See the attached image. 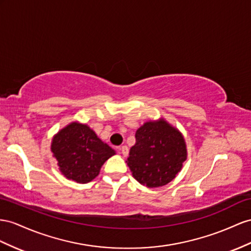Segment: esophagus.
I'll return each mask as SVG.
<instances>
[{"mask_svg": "<svg viewBox=\"0 0 251 251\" xmlns=\"http://www.w3.org/2000/svg\"><path fill=\"white\" fill-rule=\"evenodd\" d=\"M121 153L123 155L124 157H126L128 155V147L126 145H123L121 147Z\"/></svg>", "mask_w": 251, "mask_h": 251, "instance_id": "34e87169", "label": "esophagus"}]
</instances>
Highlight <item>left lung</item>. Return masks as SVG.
<instances>
[{"label":"left lung","mask_w":251,"mask_h":251,"mask_svg":"<svg viewBox=\"0 0 251 251\" xmlns=\"http://www.w3.org/2000/svg\"><path fill=\"white\" fill-rule=\"evenodd\" d=\"M185 159L187 149L181 133L161 119L147 122L137 130L127 164L141 184L159 188L176 177Z\"/></svg>","instance_id":"1"}]
</instances>
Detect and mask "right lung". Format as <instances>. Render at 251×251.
I'll list each match as a JSON object with an SVG mask.
<instances>
[{
	"mask_svg": "<svg viewBox=\"0 0 251 251\" xmlns=\"http://www.w3.org/2000/svg\"><path fill=\"white\" fill-rule=\"evenodd\" d=\"M52 151L62 174L79 183L93 180L101 165L115 153L90 127L78 123L70 124L56 134Z\"/></svg>",
	"mask_w": 251,
	"mask_h": 251,
	"instance_id": "right-lung-1",
	"label": "right lung"
}]
</instances>
